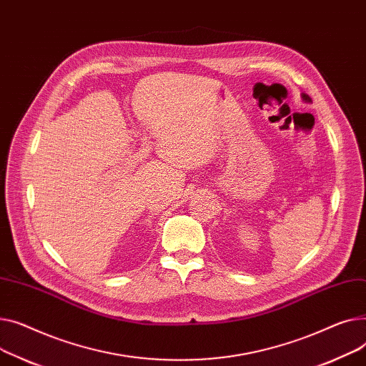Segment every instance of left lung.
Segmentation results:
<instances>
[{
  "mask_svg": "<svg viewBox=\"0 0 366 366\" xmlns=\"http://www.w3.org/2000/svg\"><path fill=\"white\" fill-rule=\"evenodd\" d=\"M303 100H306V102H310L312 99H310L307 94H303Z\"/></svg>",
  "mask_w": 366,
  "mask_h": 366,
  "instance_id": "8db88e82",
  "label": "left lung"
}]
</instances>
